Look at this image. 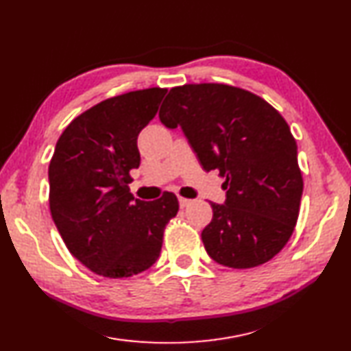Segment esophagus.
<instances>
[{"label": "esophagus", "instance_id": "1", "mask_svg": "<svg viewBox=\"0 0 351 351\" xmlns=\"http://www.w3.org/2000/svg\"><path fill=\"white\" fill-rule=\"evenodd\" d=\"M178 200H179V206H181V208H188V206L193 203V200L185 199V197H179Z\"/></svg>", "mask_w": 351, "mask_h": 351}]
</instances>
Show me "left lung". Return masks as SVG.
I'll return each mask as SVG.
<instances>
[{
  "label": "left lung",
  "instance_id": "1",
  "mask_svg": "<svg viewBox=\"0 0 351 351\" xmlns=\"http://www.w3.org/2000/svg\"><path fill=\"white\" fill-rule=\"evenodd\" d=\"M158 117L169 129L181 125L206 172L226 178V203H210L213 218L202 231L213 261L252 268L280 252L304 184L296 142L278 111L247 90L203 83L170 88Z\"/></svg>",
  "mask_w": 351,
  "mask_h": 351
}]
</instances>
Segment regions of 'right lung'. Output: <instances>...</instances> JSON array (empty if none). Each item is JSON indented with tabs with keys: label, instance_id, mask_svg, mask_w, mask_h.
Instances as JSON below:
<instances>
[{
	"label": "right lung",
	"instance_id": "obj_1",
	"mask_svg": "<svg viewBox=\"0 0 351 351\" xmlns=\"http://www.w3.org/2000/svg\"><path fill=\"white\" fill-rule=\"evenodd\" d=\"M167 88L136 90L102 101L68 124L49 166L50 212L68 250L93 273L121 278L145 271L163 245L179 204L173 193L134 199L138 134Z\"/></svg>",
	"mask_w": 351,
	"mask_h": 351
}]
</instances>
